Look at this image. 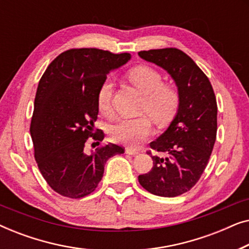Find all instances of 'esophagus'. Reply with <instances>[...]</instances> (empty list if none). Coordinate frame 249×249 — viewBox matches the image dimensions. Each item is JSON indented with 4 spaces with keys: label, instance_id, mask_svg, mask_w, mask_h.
Returning <instances> with one entry per match:
<instances>
[{
    "label": "esophagus",
    "instance_id": "34e87169",
    "mask_svg": "<svg viewBox=\"0 0 249 249\" xmlns=\"http://www.w3.org/2000/svg\"><path fill=\"white\" fill-rule=\"evenodd\" d=\"M125 153H127V154H130V155H136V154H138V149H135L132 147H127L125 148Z\"/></svg>",
    "mask_w": 249,
    "mask_h": 249
}]
</instances>
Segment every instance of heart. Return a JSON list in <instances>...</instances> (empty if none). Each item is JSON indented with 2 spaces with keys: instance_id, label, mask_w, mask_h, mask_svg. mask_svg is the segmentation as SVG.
Masks as SVG:
<instances>
[{
  "instance_id": "b5f03b06",
  "label": "heart",
  "mask_w": 249,
  "mask_h": 249,
  "mask_svg": "<svg viewBox=\"0 0 249 249\" xmlns=\"http://www.w3.org/2000/svg\"><path fill=\"white\" fill-rule=\"evenodd\" d=\"M128 79L144 95L142 112L147 113L156 124H166L175 117L180 104V94L175 86L163 84L160 71L148 66L132 68L127 74ZM113 80L110 77L102 81L97 90L96 103L98 111L105 117L112 114V95ZM153 132V125L147 115L138 118L121 119L112 124L108 130L113 142L137 147L142 144Z\"/></svg>"
}]
</instances>
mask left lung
Returning a JSON list of instances; mask_svg holds the SVG:
<instances>
[{
	"label": "left lung",
	"mask_w": 249,
	"mask_h": 249,
	"mask_svg": "<svg viewBox=\"0 0 249 249\" xmlns=\"http://www.w3.org/2000/svg\"><path fill=\"white\" fill-rule=\"evenodd\" d=\"M138 55L162 67L175 79L180 94L178 113L149 146L166 158L153 156L151 171L138 177L154 195L176 197L193 188L212 154L217 130V104L209 78L190 56L175 47L141 51Z\"/></svg>",
	"instance_id": "left-lung-1"
}]
</instances>
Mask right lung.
<instances>
[{
    "label": "right lung",
    "mask_w": 249,
    "mask_h": 249,
    "mask_svg": "<svg viewBox=\"0 0 249 249\" xmlns=\"http://www.w3.org/2000/svg\"><path fill=\"white\" fill-rule=\"evenodd\" d=\"M130 59L100 49H70L57 55L40 78L30 124L34 156L49 186L61 196L81 198L96 189L111 156L124 153L115 144L85 152L88 138L100 142L94 129L96 95L108 73Z\"/></svg>",
    "instance_id": "1"
}]
</instances>
